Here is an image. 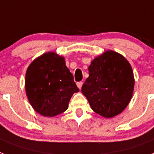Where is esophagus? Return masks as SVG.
Here are the masks:
<instances>
[{"mask_svg":"<svg viewBox=\"0 0 154 154\" xmlns=\"http://www.w3.org/2000/svg\"><path fill=\"white\" fill-rule=\"evenodd\" d=\"M77 86H78V88H79V89H81L82 86H83V82H78V83H77Z\"/></svg>","mask_w":154,"mask_h":154,"instance_id":"esophagus-1","label":"esophagus"}]
</instances>
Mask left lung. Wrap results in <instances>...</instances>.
Wrapping results in <instances>:
<instances>
[{
    "label": "left lung",
    "mask_w": 154,
    "mask_h": 154,
    "mask_svg": "<svg viewBox=\"0 0 154 154\" xmlns=\"http://www.w3.org/2000/svg\"><path fill=\"white\" fill-rule=\"evenodd\" d=\"M88 71L89 77L81 91L91 109L106 118L122 112L134 89L133 69L128 60L117 52L108 51L94 58Z\"/></svg>",
    "instance_id": "8db88e82"
}]
</instances>
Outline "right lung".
<instances>
[{"label":"right lung","mask_w":154,"mask_h":154,"mask_svg":"<svg viewBox=\"0 0 154 154\" xmlns=\"http://www.w3.org/2000/svg\"><path fill=\"white\" fill-rule=\"evenodd\" d=\"M25 87L33 108L48 117L65 112L72 95L79 91L64 58L54 52L43 54L32 62L26 71Z\"/></svg>","instance_id":"1"}]
</instances>
